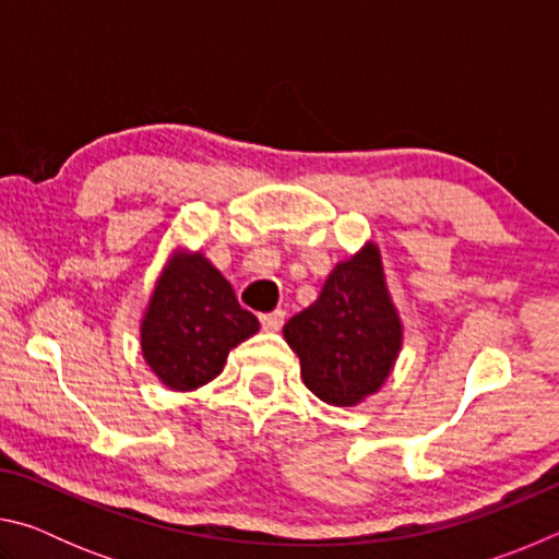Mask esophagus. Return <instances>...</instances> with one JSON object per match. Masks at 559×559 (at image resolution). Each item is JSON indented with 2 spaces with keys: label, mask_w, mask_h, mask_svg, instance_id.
Masks as SVG:
<instances>
[{
  "label": "esophagus",
  "mask_w": 559,
  "mask_h": 559,
  "mask_svg": "<svg viewBox=\"0 0 559 559\" xmlns=\"http://www.w3.org/2000/svg\"><path fill=\"white\" fill-rule=\"evenodd\" d=\"M283 318H286V313L283 310H273V313H263L261 316V325L266 333H278L281 325H283Z\"/></svg>",
  "instance_id": "obj_1"
}]
</instances>
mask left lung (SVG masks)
<instances>
[{
  "label": "left lung",
  "mask_w": 559,
  "mask_h": 559,
  "mask_svg": "<svg viewBox=\"0 0 559 559\" xmlns=\"http://www.w3.org/2000/svg\"><path fill=\"white\" fill-rule=\"evenodd\" d=\"M283 337L318 400L357 406L380 392L404 343L380 246L365 241L353 257L337 261L318 300L283 325Z\"/></svg>",
  "instance_id": "1"
}]
</instances>
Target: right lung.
Here are the masks:
<instances>
[{
  "mask_svg": "<svg viewBox=\"0 0 559 559\" xmlns=\"http://www.w3.org/2000/svg\"><path fill=\"white\" fill-rule=\"evenodd\" d=\"M259 333L231 283L202 251L177 246L140 318V349L173 392H194L222 374L229 349Z\"/></svg>",
  "mask_w": 559,
  "mask_h": 559,
  "instance_id": "1",
  "label": "right lung"
}]
</instances>
